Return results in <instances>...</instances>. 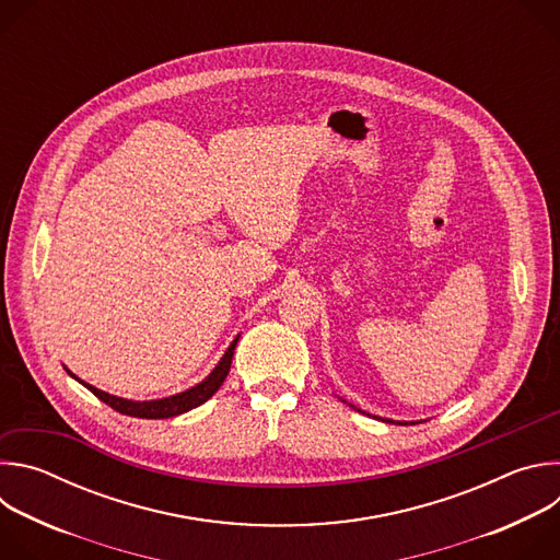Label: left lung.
Masks as SVG:
<instances>
[{
  "label": "left lung",
  "mask_w": 560,
  "mask_h": 560,
  "mask_svg": "<svg viewBox=\"0 0 560 560\" xmlns=\"http://www.w3.org/2000/svg\"><path fill=\"white\" fill-rule=\"evenodd\" d=\"M341 401H343V404H348V401H346V398H341ZM348 406H350L352 410H357V412L365 415V412H363V410H359L357 406H352V404H348ZM370 417H372V415H370ZM374 419H378V421H383V423H398V425H408V423H410V425H415V421H392V419H383V417H374Z\"/></svg>",
  "instance_id": "1"
}]
</instances>
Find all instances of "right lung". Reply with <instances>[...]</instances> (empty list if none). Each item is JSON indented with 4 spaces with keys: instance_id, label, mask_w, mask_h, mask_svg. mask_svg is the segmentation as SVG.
Wrapping results in <instances>:
<instances>
[{
    "instance_id": "right-lung-1",
    "label": "right lung",
    "mask_w": 560,
    "mask_h": 560,
    "mask_svg": "<svg viewBox=\"0 0 560 560\" xmlns=\"http://www.w3.org/2000/svg\"><path fill=\"white\" fill-rule=\"evenodd\" d=\"M236 341H238V335L232 339V343L228 346V350L223 352V357L219 359L214 370L203 381H199L197 385H192V387H188V389H184L179 394L164 396V398H152V401H132V398H121V396L102 392L95 385H91V383H86L82 378H77L68 368H66V372L74 381H79L84 387H89L97 398H102L106 406H110L113 410H117V412H121L126 417H137V419H171V417H179L184 412H190L192 408H199L201 404H206L208 398L221 387V383L225 381V376L230 372V363H232V354H234Z\"/></svg>"
}]
</instances>
